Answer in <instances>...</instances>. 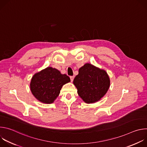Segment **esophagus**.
I'll list each match as a JSON object with an SVG mask.
<instances>
[{
    "label": "esophagus",
    "instance_id": "obj_1",
    "mask_svg": "<svg viewBox=\"0 0 147 147\" xmlns=\"http://www.w3.org/2000/svg\"><path fill=\"white\" fill-rule=\"evenodd\" d=\"M70 80H71V81H73V80H74V76H70Z\"/></svg>",
    "mask_w": 147,
    "mask_h": 147
}]
</instances>
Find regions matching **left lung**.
I'll use <instances>...</instances> for the list:
<instances>
[{"label":"left lung","instance_id":"1","mask_svg":"<svg viewBox=\"0 0 147 147\" xmlns=\"http://www.w3.org/2000/svg\"><path fill=\"white\" fill-rule=\"evenodd\" d=\"M80 98L87 103L99 100L110 87V78L105 70L86 63L79 69L73 80Z\"/></svg>","mask_w":147,"mask_h":147}]
</instances>
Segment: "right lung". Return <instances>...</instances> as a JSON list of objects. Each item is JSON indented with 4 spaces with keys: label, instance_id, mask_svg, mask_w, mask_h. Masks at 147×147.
I'll return each mask as SVG.
<instances>
[{
    "label": "right lung",
    "instance_id": "obj_1",
    "mask_svg": "<svg viewBox=\"0 0 147 147\" xmlns=\"http://www.w3.org/2000/svg\"><path fill=\"white\" fill-rule=\"evenodd\" d=\"M70 81V77L66 74H62L58 70L48 67L33 76L30 89L39 101L50 104L59 96L62 86Z\"/></svg>",
    "mask_w": 147,
    "mask_h": 147
}]
</instances>
